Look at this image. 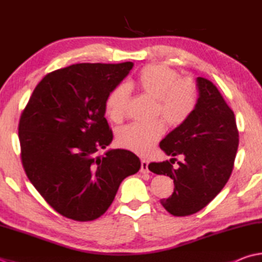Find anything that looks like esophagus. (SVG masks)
I'll return each mask as SVG.
<instances>
[{"mask_svg": "<svg viewBox=\"0 0 262 262\" xmlns=\"http://www.w3.org/2000/svg\"><path fill=\"white\" fill-rule=\"evenodd\" d=\"M148 163L147 160H141V167H140V172L141 173H148L149 172V169H148Z\"/></svg>", "mask_w": 262, "mask_h": 262, "instance_id": "obj_1", "label": "esophagus"}]
</instances>
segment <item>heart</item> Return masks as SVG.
I'll return each instance as SVG.
<instances>
[{"label":"heart","mask_w":262,"mask_h":262,"mask_svg":"<svg viewBox=\"0 0 262 262\" xmlns=\"http://www.w3.org/2000/svg\"><path fill=\"white\" fill-rule=\"evenodd\" d=\"M136 84L147 95L156 98V111L172 125L186 122L195 112L200 92L196 83L189 78H178V73L164 65H148L138 74ZM130 92L125 85H118L108 95L106 113L114 122L125 116ZM165 131L161 118L123 126L117 132V141L122 147L138 154H147Z\"/></svg>","instance_id":"heart-1"}]
</instances>
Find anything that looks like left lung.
<instances>
[{
  "mask_svg": "<svg viewBox=\"0 0 262 262\" xmlns=\"http://www.w3.org/2000/svg\"><path fill=\"white\" fill-rule=\"evenodd\" d=\"M196 85L200 98L195 112L160 142L166 155H184L185 161L178 162V169L167 161L148 165L154 173L173 180V192L161 204L177 216L196 213L219 194L233 171L238 147L234 112L218 89L204 77H197Z\"/></svg>",
  "mask_w": 262,
  "mask_h": 262,
  "instance_id": "1",
  "label": "left lung"
}]
</instances>
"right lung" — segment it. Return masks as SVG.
Returning <instances> with one entry per match:
<instances>
[{"instance_id": "1", "label": "right lung", "mask_w": 262, "mask_h": 262, "mask_svg": "<svg viewBox=\"0 0 262 262\" xmlns=\"http://www.w3.org/2000/svg\"><path fill=\"white\" fill-rule=\"evenodd\" d=\"M133 63H76L42 78L19 121L25 172L47 203L76 221L102 215L140 160L126 149L97 155L113 140L106 99Z\"/></svg>"}]
</instances>
